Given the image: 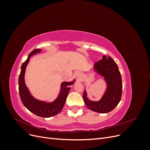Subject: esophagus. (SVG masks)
Instances as JSON below:
<instances>
[{
    "instance_id": "34e87169",
    "label": "esophagus",
    "mask_w": 150,
    "mask_h": 150,
    "mask_svg": "<svg viewBox=\"0 0 150 150\" xmlns=\"http://www.w3.org/2000/svg\"><path fill=\"white\" fill-rule=\"evenodd\" d=\"M77 77H78V78H81V74L80 73V72H78V74H77Z\"/></svg>"
}]
</instances>
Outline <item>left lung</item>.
Here are the masks:
<instances>
[{"label": "left lung", "mask_w": 150, "mask_h": 150, "mask_svg": "<svg viewBox=\"0 0 150 150\" xmlns=\"http://www.w3.org/2000/svg\"><path fill=\"white\" fill-rule=\"evenodd\" d=\"M93 70L103 78L106 88L99 101L90 100L84 89V101L90 110L99 113L109 112L118 104L122 95V79L118 67L111 57L103 56L101 59L95 63Z\"/></svg>", "instance_id": "8db88e82"}]
</instances>
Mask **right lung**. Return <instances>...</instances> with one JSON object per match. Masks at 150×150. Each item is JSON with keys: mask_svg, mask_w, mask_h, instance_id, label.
<instances>
[{"mask_svg": "<svg viewBox=\"0 0 150 150\" xmlns=\"http://www.w3.org/2000/svg\"><path fill=\"white\" fill-rule=\"evenodd\" d=\"M41 52V49H37L32 51L27 59L21 66V73L19 77V91L20 98L25 107L34 115L42 117H50L57 115L62 110L66 103L67 94L71 88L69 86L73 84L75 79L72 81H64L61 84L60 91L56 99L52 102L39 100L34 98L25 83V72L26 67L29 62L31 56Z\"/></svg>", "mask_w": 150, "mask_h": 150, "instance_id": "right-lung-1", "label": "right lung"}]
</instances>
